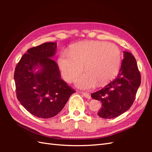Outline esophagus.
Listing matches in <instances>:
<instances>
[{
  "mask_svg": "<svg viewBox=\"0 0 152 152\" xmlns=\"http://www.w3.org/2000/svg\"><path fill=\"white\" fill-rule=\"evenodd\" d=\"M82 95H83L84 97H86V99H91V95H90L89 93H82Z\"/></svg>",
  "mask_w": 152,
  "mask_h": 152,
  "instance_id": "34e87169",
  "label": "esophagus"
}]
</instances>
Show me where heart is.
<instances>
[{"label":"heart","mask_w":152,"mask_h":152,"mask_svg":"<svg viewBox=\"0 0 152 152\" xmlns=\"http://www.w3.org/2000/svg\"><path fill=\"white\" fill-rule=\"evenodd\" d=\"M121 61L118 46L106 42L83 41L71 45L68 52H62L57 59V65L66 82L75 81L84 65L86 73L77 82V86L89 89L96 84L102 86L117 75Z\"/></svg>","instance_id":"obj_1"}]
</instances>
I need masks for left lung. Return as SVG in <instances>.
<instances>
[{
	"mask_svg": "<svg viewBox=\"0 0 152 152\" xmlns=\"http://www.w3.org/2000/svg\"><path fill=\"white\" fill-rule=\"evenodd\" d=\"M124 57L117 77L91 95L93 99L102 103L97 114L102 118H114L128 110L133 104L140 85V73L134 57L128 51H124Z\"/></svg>",
	"mask_w": 152,
	"mask_h": 152,
	"instance_id": "left-lung-1",
	"label": "left lung"
}]
</instances>
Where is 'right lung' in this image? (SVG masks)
I'll use <instances>...</instances> for the list:
<instances>
[{
	"mask_svg": "<svg viewBox=\"0 0 152 152\" xmlns=\"http://www.w3.org/2000/svg\"><path fill=\"white\" fill-rule=\"evenodd\" d=\"M56 42L30 48L15 67L16 95L21 105L39 118H50L62 110L73 89L61 79L57 64L51 59Z\"/></svg>",
	"mask_w": 152,
	"mask_h": 152,
	"instance_id": "obj_1",
	"label": "right lung"
}]
</instances>
